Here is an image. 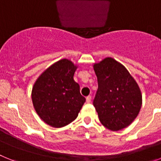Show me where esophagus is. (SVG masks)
<instances>
[{
	"label": "esophagus",
	"mask_w": 161,
	"mask_h": 161,
	"mask_svg": "<svg viewBox=\"0 0 161 161\" xmlns=\"http://www.w3.org/2000/svg\"><path fill=\"white\" fill-rule=\"evenodd\" d=\"M91 98H92L91 96H88L87 97H86V102H87V103H89V102H91Z\"/></svg>",
	"instance_id": "1"
}]
</instances>
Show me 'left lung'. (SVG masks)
Instances as JSON below:
<instances>
[{
  "instance_id": "left-lung-1",
  "label": "left lung",
  "mask_w": 161,
  "mask_h": 161,
  "mask_svg": "<svg viewBox=\"0 0 161 161\" xmlns=\"http://www.w3.org/2000/svg\"><path fill=\"white\" fill-rule=\"evenodd\" d=\"M97 90L93 106L103 126L112 130L123 129L137 117L142 95L136 80L123 65L106 58L93 66Z\"/></svg>"
}]
</instances>
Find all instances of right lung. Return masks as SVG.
<instances>
[{
    "label": "right lung",
    "instance_id": "obj_1",
    "mask_svg": "<svg viewBox=\"0 0 161 161\" xmlns=\"http://www.w3.org/2000/svg\"><path fill=\"white\" fill-rule=\"evenodd\" d=\"M76 69L70 60L61 59L42 72L34 85V107L41 119L53 127L72 123L85 102L73 80Z\"/></svg>",
    "mask_w": 161,
    "mask_h": 161
}]
</instances>
